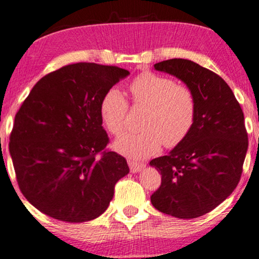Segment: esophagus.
<instances>
[{
  "instance_id": "esophagus-1",
  "label": "esophagus",
  "mask_w": 259,
  "mask_h": 259,
  "mask_svg": "<svg viewBox=\"0 0 259 259\" xmlns=\"http://www.w3.org/2000/svg\"><path fill=\"white\" fill-rule=\"evenodd\" d=\"M128 165H130V169L132 172H139V171L142 170L144 166H145V164L138 163V162H134V160H132V159H128Z\"/></svg>"
}]
</instances>
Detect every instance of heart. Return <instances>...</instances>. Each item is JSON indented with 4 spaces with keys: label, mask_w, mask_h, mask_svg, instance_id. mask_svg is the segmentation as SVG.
<instances>
[{
    "label": "heart",
    "mask_w": 259,
    "mask_h": 259,
    "mask_svg": "<svg viewBox=\"0 0 259 259\" xmlns=\"http://www.w3.org/2000/svg\"><path fill=\"white\" fill-rule=\"evenodd\" d=\"M133 105L146 108L139 133H125L114 143L117 152L131 158H146L160 149H174L182 144L195 125L196 96L189 87L172 78L145 71L130 84ZM128 103L119 89L110 88L100 102V116L109 133L123 131Z\"/></svg>",
    "instance_id": "heart-1"
}]
</instances>
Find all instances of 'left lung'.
I'll return each mask as SVG.
<instances>
[{"label":"left lung","instance_id":"obj_1","mask_svg":"<svg viewBox=\"0 0 259 259\" xmlns=\"http://www.w3.org/2000/svg\"><path fill=\"white\" fill-rule=\"evenodd\" d=\"M154 69L193 90L197 113L187 139L150 162L162 175L151 202L167 215L194 219L219 206L239 183L248 146L244 113L227 83L199 64L174 58Z\"/></svg>","mask_w":259,"mask_h":259}]
</instances>
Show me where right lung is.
<instances>
[{
    "label": "right lung",
    "mask_w": 259,
    "mask_h": 259,
    "mask_svg": "<svg viewBox=\"0 0 259 259\" xmlns=\"http://www.w3.org/2000/svg\"><path fill=\"white\" fill-rule=\"evenodd\" d=\"M130 72L95 63L65 65L33 87L15 115L9 152L23 196L41 213L66 223L100 217L126 159L107 150L100 102Z\"/></svg>",
    "instance_id": "right-lung-1"
}]
</instances>
